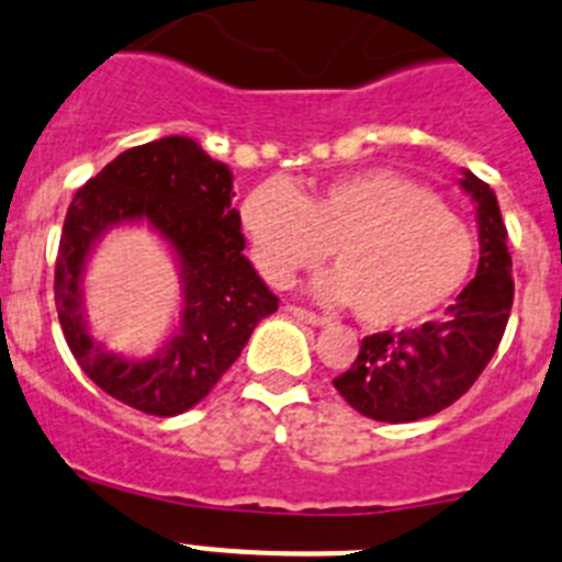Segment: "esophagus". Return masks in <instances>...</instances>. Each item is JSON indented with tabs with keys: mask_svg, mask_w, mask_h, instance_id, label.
Listing matches in <instances>:
<instances>
[{
	"mask_svg": "<svg viewBox=\"0 0 562 562\" xmlns=\"http://www.w3.org/2000/svg\"><path fill=\"white\" fill-rule=\"evenodd\" d=\"M285 311L291 313L293 318H300V322H305V325H313V327H318V325H325V316H318V313H313V311H305V307H296V305H285Z\"/></svg>",
	"mask_w": 562,
	"mask_h": 562,
	"instance_id": "obj_1",
	"label": "esophagus"
}]
</instances>
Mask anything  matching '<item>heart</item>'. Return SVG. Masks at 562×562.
I'll use <instances>...</instances> for the list:
<instances>
[{
	"instance_id": "b5f03b06",
	"label": "heart",
	"mask_w": 562,
	"mask_h": 562,
	"mask_svg": "<svg viewBox=\"0 0 562 562\" xmlns=\"http://www.w3.org/2000/svg\"><path fill=\"white\" fill-rule=\"evenodd\" d=\"M251 260L271 285L333 260L318 296L352 305L369 327H406L457 296L476 266V235L428 187L394 170H361L300 193L282 179L240 204Z\"/></svg>"
}]
</instances>
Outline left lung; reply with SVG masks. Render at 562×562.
Returning <instances> with one entry per match:
<instances>
[{
	"label": "left lung",
	"mask_w": 562,
	"mask_h": 562,
	"mask_svg": "<svg viewBox=\"0 0 562 562\" xmlns=\"http://www.w3.org/2000/svg\"><path fill=\"white\" fill-rule=\"evenodd\" d=\"M459 184L476 201V277L439 322L363 338L352 367L333 381L344 401L378 423H414L459 401L495 356L507 327L515 285L502 210L490 184L470 170Z\"/></svg>",
	"instance_id": "8db88e82"
}]
</instances>
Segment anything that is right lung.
I'll return each instance as SVG.
<instances>
[{
    "label": "right lung",
    "instance_id": "add662e5",
    "mask_svg": "<svg viewBox=\"0 0 562 562\" xmlns=\"http://www.w3.org/2000/svg\"><path fill=\"white\" fill-rule=\"evenodd\" d=\"M232 170L190 136H161L109 161L75 193L55 262V307L75 361L105 394L154 417L193 408L224 378L277 296L244 257ZM148 223L180 260V330L156 357L125 359L85 325L82 274L93 244L114 225Z\"/></svg>",
    "mask_w": 562,
    "mask_h": 562
}]
</instances>
